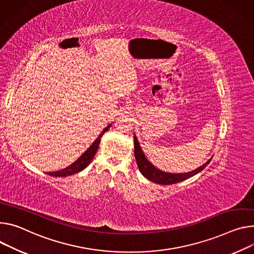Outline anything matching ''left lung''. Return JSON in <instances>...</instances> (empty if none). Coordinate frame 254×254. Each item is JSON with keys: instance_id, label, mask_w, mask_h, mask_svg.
Returning <instances> with one entry per match:
<instances>
[{"instance_id": "obj_1", "label": "left lung", "mask_w": 254, "mask_h": 254, "mask_svg": "<svg viewBox=\"0 0 254 254\" xmlns=\"http://www.w3.org/2000/svg\"><path fill=\"white\" fill-rule=\"evenodd\" d=\"M133 143H134V157H135L137 167H139V170L141 171V173L150 181L158 183V184H164V186L177 183V182H180V181H183L188 178L192 177L193 175H195L198 172H200L201 170H203L212 160V158L209 159L204 164H202L201 166H199L198 168H196L190 172L167 173V172L159 170L152 163H150V161L145 156V154L140 146V143H139V141H137L135 135H133Z\"/></svg>"}]
</instances>
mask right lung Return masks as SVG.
I'll list each match as a JSON object with an SVG mask.
<instances>
[{
	"instance_id": "add662e5",
	"label": "right lung",
	"mask_w": 254,
	"mask_h": 254,
	"mask_svg": "<svg viewBox=\"0 0 254 254\" xmlns=\"http://www.w3.org/2000/svg\"><path fill=\"white\" fill-rule=\"evenodd\" d=\"M111 125H108L102 131L101 133L98 135L97 139L94 141V143L92 144L82 155L81 157L75 161V162L73 164H71L70 166H67L66 168L64 169H62L60 171H56V172H51V173H48L49 175L51 176H57V177H63V176H68V175H73L75 173H78L80 171H82L83 169H85L92 161V159H93V157L95 156L97 150H98V147H99V143H100V139L101 136L103 135V133L105 131L108 130V128L110 127Z\"/></svg>"
}]
</instances>
